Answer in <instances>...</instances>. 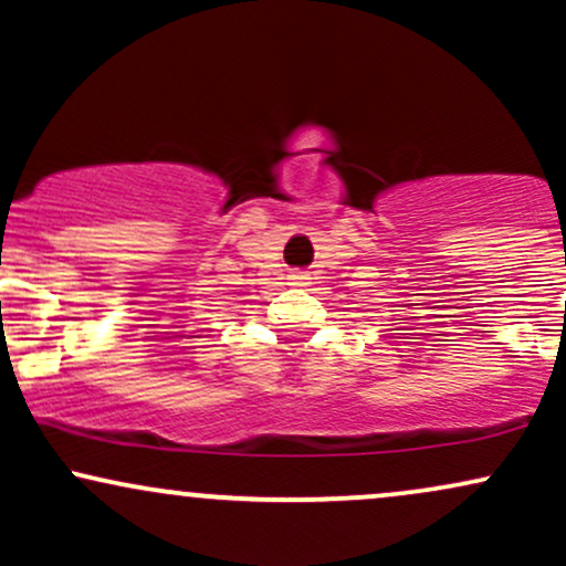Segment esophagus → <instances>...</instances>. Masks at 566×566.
Masks as SVG:
<instances>
[{
    "mask_svg": "<svg viewBox=\"0 0 566 566\" xmlns=\"http://www.w3.org/2000/svg\"><path fill=\"white\" fill-rule=\"evenodd\" d=\"M305 279H308L305 271H295V274H292V282H295V284H305Z\"/></svg>",
    "mask_w": 566,
    "mask_h": 566,
    "instance_id": "1",
    "label": "esophagus"
}]
</instances>
